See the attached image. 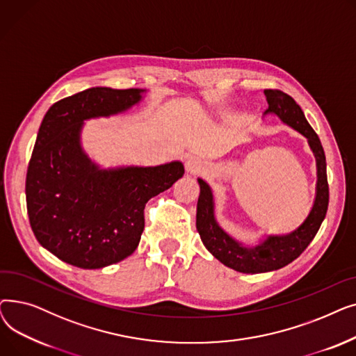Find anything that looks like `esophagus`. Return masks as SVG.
Segmentation results:
<instances>
[{
  "mask_svg": "<svg viewBox=\"0 0 356 356\" xmlns=\"http://www.w3.org/2000/svg\"><path fill=\"white\" fill-rule=\"evenodd\" d=\"M186 168H188L189 173H197L200 170V163L196 159H191L186 163Z\"/></svg>",
  "mask_w": 356,
  "mask_h": 356,
  "instance_id": "1",
  "label": "esophagus"
}]
</instances>
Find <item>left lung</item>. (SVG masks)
Wrapping results in <instances>:
<instances>
[{
  "label": "left lung",
  "instance_id": "1",
  "mask_svg": "<svg viewBox=\"0 0 356 356\" xmlns=\"http://www.w3.org/2000/svg\"><path fill=\"white\" fill-rule=\"evenodd\" d=\"M264 93L268 101L266 114H277L286 124L297 129L309 140L317 161V192L312 212L294 232L283 236H268L263 244L248 250L241 247L236 241L218 227L213 216L212 192L207 181L199 179L200 195L197 199L196 228L203 245L222 264L247 274L278 270L294 261L309 247L317 231H319L329 204L326 157L319 137L305 118L302 108L286 92L280 89H266Z\"/></svg>",
  "mask_w": 356,
  "mask_h": 356
}]
</instances>
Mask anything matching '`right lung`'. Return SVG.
<instances>
[{
  "label": "right lung",
  "instance_id": "obj_1",
  "mask_svg": "<svg viewBox=\"0 0 356 356\" xmlns=\"http://www.w3.org/2000/svg\"><path fill=\"white\" fill-rule=\"evenodd\" d=\"M143 89L89 88L53 104L37 134L26 177L30 227L65 263L95 270L133 254L144 208L184 175L180 161L99 170L82 152V121L122 112Z\"/></svg>",
  "mask_w": 356,
  "mask_h": 356
}]
</instances>
